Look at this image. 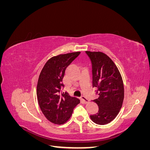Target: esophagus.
Instances as JSON below:
<instances>
[{"mask_svg": "<svg viewBox=\"0 0 150 150\" xmlns=\"http://www.w3.org/2000/svg\"><path fill=\"white\" fill-rule=\"evenodd\" d=\"M81 99H82V100H83L85 103H87L89 102L88 99L87 98H86L84 96H81Z\"/></svg>", "mask_w": 150, "mask_h": 150, "instance_id": "obj_1", "label": "esophagus"}]
</instances>
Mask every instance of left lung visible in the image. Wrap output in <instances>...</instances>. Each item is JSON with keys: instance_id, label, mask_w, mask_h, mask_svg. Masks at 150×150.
Wrapping results in <instances>:
<instances>
[{"instance_id": "left-lung-1", "label": "left lung", "mask_w": 150, "mask_h": 150, "mask_svg": "<svg viewBox=\"0 0 150 150\" xmlns=\"http://www.w3.org/2000/svg\"><path fill=\"white\" fill-rule=\"evenodd\" d=\"M92 64L93 87L96 88L98 99L93 101L99 107L96 114L91 115L98 125L110 122L118 114L124 99V86L120 72L110 57L101 52L86 51Z\"/></svg>"}]
</instances>
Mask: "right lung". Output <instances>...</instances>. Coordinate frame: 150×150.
<instances>
[{"mask_svg":"<svg viewBox=\"0 0 150 150\" xmlns=\"http://www.w3.org/2000/svg\"><path fill=\"white\" fill-rule=\"evenodd\" d=\"M80 53L75 52L51 57L40 73L37 85L39 105L45 117L54 124L65 123L80 103L79 99L61 91L64 87L62 79L66 68Z\"/></svg>","mask_w":150,"mask_h":150,"instance_id":"obj_1","label":"right lung"}]
</instances>
